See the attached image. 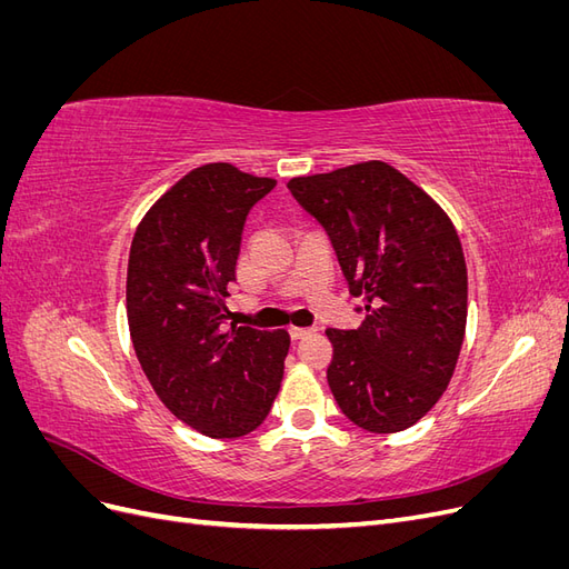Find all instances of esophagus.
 <instances>
[{
    "instance_id": "obj_1",
    "label": "esophagus",
    "mask_w": 569,
    "mask_h": 569,
    "mask_svg": "<svg viewBox=\"0 0 569 569\" xmlns=\"http://www.w3.org/2000/svg\"><path fill=\"white\" fill-rule=\"evenodd\" d=\"M308 335H313L311 327H289V337L295 339V341H299V339H306Z\"/></svg>"
}]
</instances>
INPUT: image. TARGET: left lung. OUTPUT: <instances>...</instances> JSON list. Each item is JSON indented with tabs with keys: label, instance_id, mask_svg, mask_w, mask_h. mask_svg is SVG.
Masks as SVG:
<instances>
[{
	"label": "left lung",
	"instance_id": "left-lung-1",
	"mask_svg": "<svg viewBox=\"0 0 569 569\" xmlns=\"http://www.w3.org/2000/svg\"><path fill=\"white\" fill-rule=\"evenodd\" d=\"M287 187L330 239L351 295L363 297L358 330H327L335 401L366 432H401L456 370L468 318L460 239L439 206L382 161Z\"/></svg>",
	"mask_w": 569,
	"mask_h": 569
}]
</instances>
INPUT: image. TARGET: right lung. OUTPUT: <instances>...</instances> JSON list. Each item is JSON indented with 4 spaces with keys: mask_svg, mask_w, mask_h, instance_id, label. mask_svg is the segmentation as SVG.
Segmentation results:
<instances>
[{
    "mask_svg": "<svg viewBox=\"0 0 569 569\" xmlns=\"http://www.w3.org/2000/svg\"><path fill=\"white\" fill-rule=\"evenodd\" d=\"M274 180L230 163L194 168L151 206L128 261V325L163 406L213 439L244 437L280 391L287 330L226 327L249 211Z\"/></svg>",
    "mask_w": 569,
    "mask_h": 569,
    "instance_id": "right-lung-1",
    "label": "right lung"
}]
</instances>
